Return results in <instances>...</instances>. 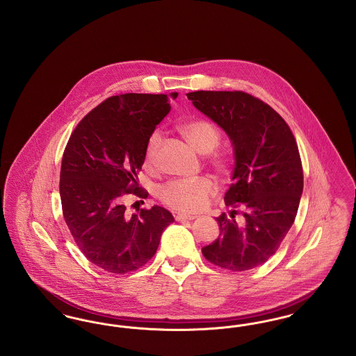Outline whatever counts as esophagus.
I'll return each mask as SVG.
<instances>
[{
    "label": "esophagus",
    "mask_w": 356,
    "mask_h": 356,
    "mask_svg": "<svg viewBox=\"0 0 356 356\" xmlns=\"http://www.w3.org/2000/svg\"><path fill=\"white\" fill-rule=\"evenodd\" d=\"M175 219L177 221H191L195 220L196 219V216H191V215H184V213H177L176 216H175Z\"/></svg>",
    "instance_id": "esophagus-1"
}]
</instances>
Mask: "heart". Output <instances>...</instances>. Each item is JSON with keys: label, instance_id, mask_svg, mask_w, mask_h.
<instances>
[{"label": "heart", "instance_id": "obj_1", "mask_svg": "<svg viewBox=\"0 0 356 356\" xmlns=\"http://www.w3.org/2000/svg\"><path fill=\"white\" fill-rule=\"evenodd\" d=\"M179 132L186 141L200 153L215 151L220 144L221 136L218 127L208 120H192L179 127ZM161 147V137L157 134L149 138L144 164L147 168L156 165L157 153ZM208 161L219 175H225L231 170V159L221 152L209 154ZM216 188L209 177H197L193 180H175L160 188L159 199L170 209L183 213H196L203 211L215 195Z\"/></svg>", "mask_w": 356, "mask_h": 356}]
</instances>
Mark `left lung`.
<instances>
[{"instance_id":"left-lung-1","label":"left lung","mask_w":356,"mask_h":356,"mask_svg":"<svg viewBox=\"0 0 356 356\" xmlns=\"http://www.w3.org/2000/svg\"><path fill=\"white\" fill-rule=\"evenodd\" d=\"M188 100L232 141L235 168L224 196L231 208L216 221L220 235L202 250L228 271L266 263L292 227L303 193V167L287 122L266 102L241 90H197Z\"/></svg>"}]
</instances>
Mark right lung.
Masks as SVG:
<instances>
[{"label": "right lung", "mask_w": 356, "mask_h": 356, "mask_svg": "<svg viewBox=\"0 0 356 356\" xmlns=\"http://www.w3.org/2000/svg\"><path fill=\"white\" fill-rule=\"evenodd\" d=\"M170 111L167 95L112 96L69 137L60 173L63 215L80 251L104 271L127 273L147 264L175 221L163 207L128 215L124 204L127 195L148 196L137 173L149 137Z\"/></svg>", "instance_id": "1"}]
</instances>
